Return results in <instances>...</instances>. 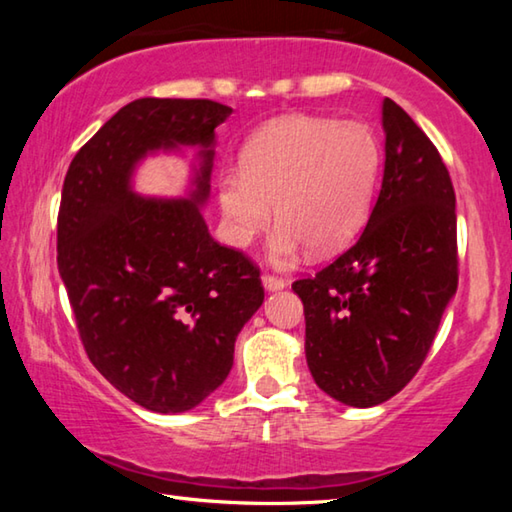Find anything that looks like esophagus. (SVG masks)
<instances>
[{
  "mask_svg": "<svg viewBox=\"0 0 512 512\" xmlns=\"http://www.w3.org/2000/svg\"><path fill=\"white\" fill-rule=\"evenodd\" d=\"M262 282H264V287L268 291H280V289L287 287V280H284V277H277V275H271V273H266L262 277Z\"/></svg>",
  "mask_w": 512,
  "mask_h": 512,
  "instance_id": "obj_1",
  "label": "esophagus"
}]
</instances>
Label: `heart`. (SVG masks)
<instances>
[{
	"label": "heart",
	"instance_id": "heart-1",
	"mask_svg": "<svg viewBox=\"0 0 512 512\" xmlns=\"http://www.w3.org/2000/svg\"><path fill=\"white\" fill-rule=\"evenodd\" d=\"M379 167V140L361 121L275 119L250 137L241 173H221L225 232L232 244L248 246L266 230L273 203L275 262H291L302 246L336 253L366 223Z\"/></svg>",
	"mask_w": 512,
	"mask_h": 512
}]
</instances>
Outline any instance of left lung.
<instances>
[{"mask_svg":"<svg viewBox=\"0 0 512 512\" xmlns=\"http://www.w3.org/2000/svg\"><path fill=\"white\" fill-rule=\"evenodd\" d=\"M386 162L354 244L293 282L318 388L348 406L391 400L415 377L458 287L456 194L422 128L384 99Z\"/></svg>","mask_w":512,"mask_h":512,"instance_id":"obj_1","label":"left lung"}]
</instances>
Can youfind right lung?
Returning a JSON list of instances; mask_svg holds the SVG:
<instances>
[{
    "label": "right lung",
    "mask_w": 512,
    "mask_h": 512,
    "mask_svg": "<svg viewBox=\"0 0 512 512\" xmlns=\"http://www.w3.org/2000/svg\"><path fill=\"white\" fill-rule=\"evenodd\" d=\"M230 112L210 99L131 101L81 146L63 183L58 271L85 354L149 411L183 413L216 391L264 302L259 266L214 241L198 210L210 194L214 128ZM183 143L204 149L193 196L135 197L134 164Z\"/></svg>",
    "instance_id": "1"
}]
</instances>
